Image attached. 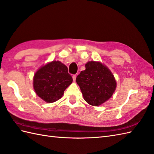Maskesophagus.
Listing matches in <instances>:
<instances>
[{"instance_id":"34e87169","label":"esophagus","mask_w":154,"mask_h":154,"mask_svg":"<svg viewBox=\"0 0 154 154\" xmlns=\"http://www.w3.org/2000/svg\"><path fill=\"white\" fill-rule=\"evenodd\" d=\"M73 81H75V79H76V77L77 75H73Z\"/></svg>"}]
</instances>
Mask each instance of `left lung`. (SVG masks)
<instances>
[{
  "label": "left lung",
  "mask_w": 154,
  "mask_h": 154,
  "mask_svg": "<svg viewBox=\"0 0 154 154\" xmlns=\"http://www.w3.org/2000/svg\"><path fill=\"white\" fill-rule=\"evenodd\" d=\"M86 69L76 78L85 100L98 106L111 98L116 88V81L108 67L100 62H88Z\"/></svg>",
  "instance_id": "8db88e82"
}]
</instances>
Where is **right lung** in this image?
<instances>
[{"mask_svg": "<svg viewBox=\"0 0 154 154\" xmlns=\"http://www.w3.org/2000/svg\"><path fill=\"white\" fill-rule=\"evenodd\" d=\"M73 79L66 66L53 61L42 66L35 74L33 87L37 94L46 102L59 100Z\"/></svg>", "mask_w": 154, "mask_h": 154, "instance_id": "obj_1", "label": "right lung"}]
</instances>
